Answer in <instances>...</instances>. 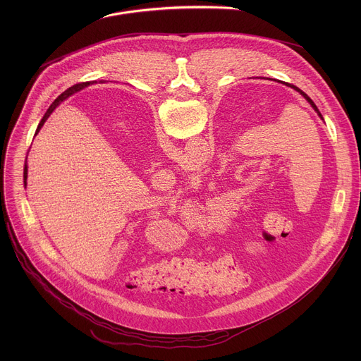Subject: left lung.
<instances>
[{"label":"left lung","mask_w":361,"mask_h":361,"mask_svg":"<svg viewBox=\"0 0 361 361\" xmlns=\"http://www.w3.org/2000/svg\"><path fill=\"white\" fill-rule=\"evenodd\" d=\"M280 82H283V81H280ZM283 84H286V85H288V87H291V88H294V90H295V91H298V92H300V94H301V95H302V97H304V98H305V99H307V101H308V102H310V106H312V107H313V109H314V111H316V113H317V114H319V117H320V118H323V117H322V113H320V111H319V109H317V106H316V104H314V102H313V99H312V98H310V97H308V95H307V94H305V92H302V91H301V90H300V88H298V87H295V85H293V84H288V82H283Z\"/></svg>","instance_id":"8db88e82"}]
</instances>
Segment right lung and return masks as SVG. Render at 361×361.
<instances>
[{
    "label": "right lung",
    "mask_w": 361,
    "mask_h": 361,
    "mask_svg": "<svg viewBox=\"0 0 361 361\" xmlns=\"http://www.w3.org/2000/svg\"><path fill=\"white\" fill-rule=\"evenodd\" d=\"M87 82H84V84H77V85H74V87H71V88H68L66 92H63L61 95H59V98L57 99H54V102H53V104H51L49 106V109L47 110V113L44 114V117H42V120L39 121V124H38V127H37V131H35V134L41 130V127L44 126V123L47 121V118L49 117V114L51 113H53L60 104H61V102L66 99V98H68L74 91H78V90H81L84 85H85ZM27 173H28V167H27V159H25V164H24V185H27Z\"/></svg>",
    "instance_id": "add662e5"
}]
</instances>
